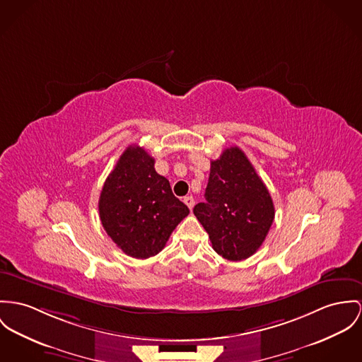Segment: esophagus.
<instances>
[{
    "label": "esophagus",
    "instance_id": "esophagus-1",
    "mask_svg": "<svg viewBox=\"0 0 362 362\" xmlns=\"http://www.w3.org/2000/svg\"><path fill=\"white\" fill-rule=\"evenodd\" d=\"M183 201H185V204L189 206V209H193V206H194V198H193L192 195L185 197V198H183Z\"/></svg>",
    "mask_w": 362,
    "mask_h": 362
}]
</instances>
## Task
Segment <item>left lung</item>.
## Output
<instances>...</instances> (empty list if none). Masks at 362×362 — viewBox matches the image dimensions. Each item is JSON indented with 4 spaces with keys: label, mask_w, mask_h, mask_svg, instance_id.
<instances>
[{
    "label": "left lung",
    "mask_w": 362,
    "mask_h": 362,
    "mask_svg": "<svg viewBox=\"0 0 362 362\" xmlns=\"http://www.w3.org/2000/svg\"><path fill=\"white\" fill-rule=\"evenodd\" d=\"M212 248L238 262L260 248L274 221V204L245 153L228 147L211 161L205 202L193 209Z\"/></svg>",
    "instance_id": "1"
}]
</instances>
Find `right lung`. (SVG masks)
<instances>
[{
	"instance_id": "1",
	"label": "right lung",
	"mask_w": 362,
	"mask_h": 362,
	"mask_svg": "<svg viewBox=\"0 0 362 362\" xmlns=\"http://www.w3.org/2000/svg\"><path fill=\"white\" fill-rule=\"evenodd\" d=\"M167 177L154 169V158L140 146H129L107 176L99 215L119 250L147 259L164 250L172 231L189 215Z\"/></svg>"
}]
</instances>
